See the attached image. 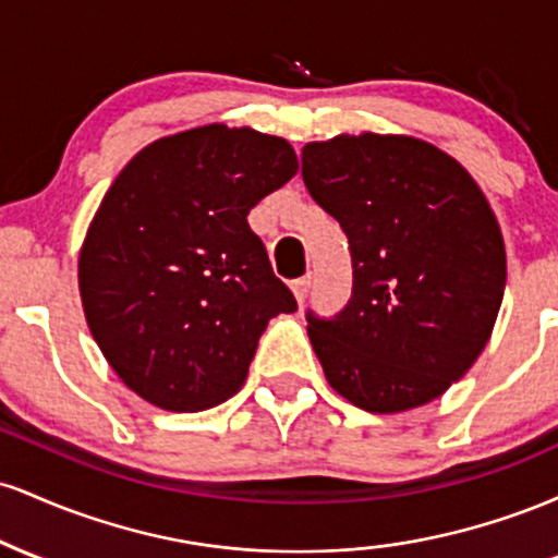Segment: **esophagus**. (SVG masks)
Returning <instances> with one entry per match:
<instances>
[{
    "label": "esophagus",
    "mask_w": 558,
    "mask_h": 558,
    "mask_svg": "<svg viewBox=\"0 0 558 558\" xmlns=\"http://www.w3.org/2000/svg\"><path fill=\"white\" fill-rule=\"evenodd\" d=\"M310 288H312V275H304V278H296L291 283L293 296H296L299 304H304L306 296H310Z\"/></svg>",
    "instance_id": "1"
}]
</instances>
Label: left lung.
I'll use <instances>...</instances> for the list:
<instances>
[{
	"label": "left lung",
	"mask_w": 558,
	"mask_h": 558,
	"mask_svg": "<svg viewBox=\"0 0 558 558\" xmlns=\"http://www.w3.org/2000/svg\"><path fill=\"white\" fill-rule=\"evenodd\" d=\"M301 178L351 248L341 315H306L332 390L373 414L444 396L488 343L506 286L504 235L475 178L414 136L312 141Z\"/></svg>",
	"instance_id": "1"
}]
</instances>
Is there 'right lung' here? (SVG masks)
I'll list each match as a JSON object with an SVG mask.
<instances>
[{"label":"right lung","instance_id":"obj_1","mask_svg":"<svg viewBox=\"0 0 558 558\" xmlns=\"http://www.w3.org/2000/svg\"><path fill=\"white\" fill-rule=\"evenodd\" d=\"M286 138L222 123L151 141L114 178L78 257L88 330L114 375L168 412L239 393L296 299L246 215L296 175Z\"/></svg>","mask_w":558,"mask_h":558}]
</instances>
